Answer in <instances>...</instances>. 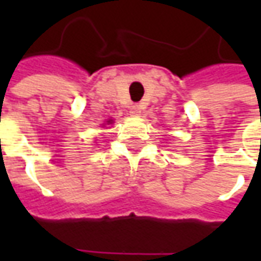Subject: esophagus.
I'll use <instances>...</instances> for the list:
<instances>
[{"label":"esophagus","instance_id":"34e87169","mask_svg":"<svg viewBox=\"0 0 261 261\" xmlns=\"http://www.w3.org/2000/svg\"><path fill=\"white\" fill-rule=\"evenodd\" d=\"M141 113V110H140V108L137 106V105H134L133 108H131V114H134V116H138V114Z\"/></svg>","mask_w":261,"mask_h":261}]
</instances>
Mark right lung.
Returning <instances> with one entry per match:
<instances>
[{
	"label": "right lung",
	"mask_w": 261,
	"mask_h": 261,
	"mask_svg": "<svg viewBox=\"0 0 261 261\" xmlns=\"http://www.w3.org/2000/svg\"><path fill=\"white\" fill-rule=\"evenodd\" d=\"M109 123H110V121H109Z\"/></svg>",
	"instance_id": "right-lung-1"
}]
</instances>
